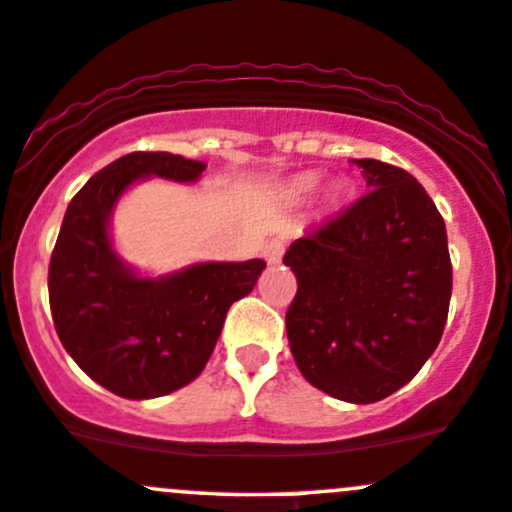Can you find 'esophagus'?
<instances>
[{"instance_id": "1", "label": "esophagus", "mask_w": 512, "mask_h": 512, "mask_svg": "<svg viewBox=\"0 0 512 512\" xmlns=\"http://www.w3.org/2000/svg\"><path fill=\"white\" fill-rule=\"evenodd\" d=\"M283 249H286V246H283L281 239H271L266 244V249H263V256H266L268 263H281Z\"/></svg>"}]
</instances>
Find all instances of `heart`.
<instances>
[{"label": "heart", "instance_id": "heart-1", "mask_svg": "<svg viewBox=\"0 0 512 512\" xmlns=\"http://www.w3.org/2000/svg\"><path fill=\"white\" fill-rule=\"evenodd\" d=\"M315 182V177H305L303 179V187H310V184H313Z\"/></svg>", "mask_w": 512, "mask_h": 512}]
</instances>
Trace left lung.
<instances>
[{
	"label": "left lung",
	"mask_w": 512,
	"mask_h": 512,
	"mask_svg": "<svg viewBox=\"0 0 512 512\" xmlns=\"http://www.w3.org/2000/svg\"><path fill=\"white\" fill-rule=\"evenodd\" d=\"M370 192L295 239L286 313L293 360L313 387L352 404L389 397L424 367L451 300L446 224L409 172L355 160Z\"/></svg>",
	"instance_id": "8db88e82"
}]
</instances>
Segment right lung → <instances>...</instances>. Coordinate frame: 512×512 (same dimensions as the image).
<instances>
[{
	"label": "right lung",
	"instance_id": "add662e5",
	"mask_svg": "<svg viewBox=\"0 0 512 512\" xmlns=\"http://www.w3.org/2000/svg\"><path fill=\"white\" fill-rule=\"evenodd\" d=\"M204 162L130 152L71 199L49 263V303L68 355L93 382L125 399H155L199 377L231 303L254 291L266 261L194 263L140 276L113 249L110 214L147 177L197 182Z\"/></svg>",
	"mask_w": 512,
	"mask_h": 512
}]
</instances>
